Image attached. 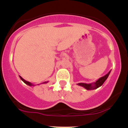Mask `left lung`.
Instances as JSON below:
<instances>
[{
    "label": "left lung",
    "mask_w": 128,
    "mask_h": 128,
    "mask_svg": "<svg viewBox=\"0 0 128 128\" xmlns=\"http://www.w3.org/2000/svg\"><path fill=\"white\" fill-rule=\"evenodd\" d=\"M110 72H111V70H110V71L108 72V73L106 74L105 76L100 77V78H98L97 80H96V82H94V83H91V84L78 83V84H77V85L79 86H81V87H83L84 88H85L88 90L96 89L97 88H98V87H101V86L104 84V81L107 79L108 77L109 76L110 74Z\"/></svg>",
    "instance_id": "left-lung-1"
}]
</instances>
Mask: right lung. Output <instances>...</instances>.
<instances>
[{"instance_id": "1", "label": "right lung", "mask_w": 128, "mask_h": 128, "mask_svg": "<svg viewBox=\"0 0 128 128\" xmlns=\"http://www.w3.org/2000/svg\"><path fill=\"white\" fill-rule=\"evenodd\" d=\"M20 79H21L22 80L24 84H26L28 85V86H35V85H33V84H32L31 82H28V81L25 80L24 79V78H23L22 77H21V76H20ZM48 81H47V82H42V83H41L40 84H46V83H48ZM38 85H40V84H38Z\"/></svg>"}]
</instances>
